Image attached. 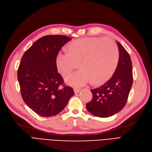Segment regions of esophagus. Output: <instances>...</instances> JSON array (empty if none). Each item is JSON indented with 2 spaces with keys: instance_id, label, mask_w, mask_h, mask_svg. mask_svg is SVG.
Masks as SVG:
<instances>
[{
  "instance_id": "34e87169",
  "label": "esophagus",
  "mask_w": 152,
  "mask_h": 152,
  "mask_svg": "<svg viewBox=\"0 0 152 152\" xmlns=\"http://www.w3.org/2000/svg\"><path fill=\"white\" fill-rule=\"evenodd\" d=\"M74 91H75V94H77V93H78L80 91V89L75 88V89H74Z\"/></svg>"
}]
</instances>
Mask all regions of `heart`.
Masks as SVG:
<instances>
[{"label": "heart", "mask_w": 152, "mask_h": 152, "mask_svg": "<svg viewBox=\"0 0 152 152\" xmlns=\"http://www.w3.org/2000/svg\"><path fill=\"white\" fill-rule=\"evenodd\" d=\"M68 51L59 52L56 58L58 71L67 75L79 63L80 69L65 78L68 84L83 86L92 80L99 84L108 80L114 72L119 58V50L109 38H88L69 45Z\"/></svg>", "instance_id": "b5f03b06"}]
</instances>
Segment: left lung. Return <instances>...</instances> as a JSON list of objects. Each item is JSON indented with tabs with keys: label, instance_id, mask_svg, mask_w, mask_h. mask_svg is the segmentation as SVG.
I'll return each instance as SVG.
<instances>
[{
	"label": "left lung",
	"instance_id": "left-lung-1",
	"mask_svg": "<svg viewBox=\"0 0 152 152\" xmlns=\"http://www.w3.org/2000/svg\"><path fill=\"white\" fill-rule=\"evenodd\" d=\"M119 58L113 76L97 88L91 89L92 100L88 110L97 117H109L121 111L127 101L133 83L132 64L128 52L117 42Z\"/></svg>",
	"mask_w": 152,
	"mask_h": 152
}]
</instances>
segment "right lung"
<instances>
[{
    "mask_svg": "<svg viewBox=\"0 0 152 152\" xmlns=\"http://www.w3.org/2000/svg\"><path fill=\"white\" fill-rule=\"evenodd\" d=\"M71 39L60 35L43 37L25 52L21 59L17 77L22 97L39 115H57L75 94L72 88L64 85L56 64L59 51Z\"/></svg>",
    "mask_w": 152,
    "mask_h": 152,
    "instance_id": "obj_1",
    "label": "right lung"
}]
</instances>
